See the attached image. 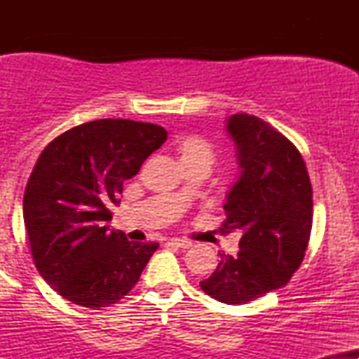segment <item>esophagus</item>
I'll use <instances>...</instances> for the list:
<instances>
[{"label":"esophagus","instance_id":"esophagus-1","mask_svg":"<svg viewBox=\"0 0 359 359\" xmlns=\"http://www.w3.org/2000/svg\"><path fill=\"white\" fill-rule=\"evenodd\" d=\"M168 246H174V248H180V250H187L192 246V241L189 240H182V238H172V240L167 241Z\"/></svg>","mask_w":359,"mask_h":359}]
</instances>
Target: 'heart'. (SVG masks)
<instances>
[{
    "instance_id": "b5f03b06",
    "label": "heart",
    "mask_w": 359,
    "mask_h": 359,
    "mask_svg": "<svg viewBox=\"0 0 359 359\" xmlns=\"http://www.w3.org/2000/svg\"><path fill=\"white\" fill-rule=\"evenodd\" d=\"M175 151L179 155L182 167L208 165L211 168L214 162V151L208 142L199 137H184L177 142Z\"/></svg>"
}]
</instances>
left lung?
Returning a JSON list of instances; mask_svg holds the SVG:
<instances>
[{"label": "left lung", "instance_id": "obj_1", "mask_svg": "<svg viewBox=\"0 0 359 359\" xmlns=\"http://www.w3.org/2000/svg\"><path fill=\"white\" fill-rule=\"evenodd\" d=\"M241 175L226 196L222 231L241 229L236 257L221 262L201 288L224 304H248L287 285L306 255L312 229V187L300 151L257 116L233 114Z\"/></svg>", "mask_w": 359, "mask_h": 359}]
</instances>
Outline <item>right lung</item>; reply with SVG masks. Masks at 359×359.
Instances as JSON below:
<instances>
[{"label":"right lung","mask_w":359,"mask_h":359,"mask_svg":"<svg viewBox=\"0 0 359 359\" xmlns=\"http://www.w3.org/2000/svg\"><path fill=\"white\" fill-rule=\"evenodd\" d=\"M167 140L165 128L96 119L52 140L23 197L32 258L57 294L89 309L116 304L140 280L158 243L109 229L123 182Z\"/></svg>","instance_id":"1"}]
</instances>
